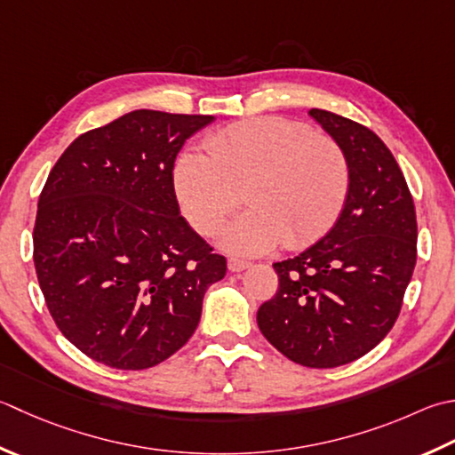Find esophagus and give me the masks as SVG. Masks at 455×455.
<instances>
[{
  "mask_svg": "<svg viewBox=\"0 0 455 455\" xmlns=\"http://www.w3.org/2000/svg\"><path fill=\"white\" fill-rule=\"evenodd\" d=\"M251 262L248 260H240V258H228V270L230 272H243L246 270Z\"/></svg>",
  "mask_w": 455,
  "mask_h": 455,
  "instance_id": "obj_1",
  "label": "esophagus"
}]
</instances>
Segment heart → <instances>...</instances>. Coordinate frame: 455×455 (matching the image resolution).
I'll return each mask as SVG.
<instances>
[{"mask_svg":"<svg viewBox=\"0 0 455 455\" xmlns=\"http://www.w3.org/2000/svg\"><path fill=\"white\" fill-rule=\"evenodd\" d=\"M207 156L183 151L173 189L185 219L215 235L240 204L248 211L220 236L233 252L311 244L331 228L351 191V164L333 138L278 116L235 122L204 140Z\"/></svg>","mask_w":455,"mask_h":455,"instance_id":"b5f03b06","label":"heart"}]
</instances>
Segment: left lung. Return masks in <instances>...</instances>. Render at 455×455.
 <instances>
[{"instance_id":"1","label":"left lung","mask_w":455,"mask_h":455,"mask_svg":"<svg viewBox=\"0 0 455 455\" xmlns=\"http://www.w3.org/2000/svg\"><path fill=\"white\" fill-rule=\"evenodd\" d=\"M309 116L349 157V199L322 240L274 264L278 291L256 322L290 361L333 369L393 329L416 266L418 227L404 175L377 133L327 110Z\"/></svg>"}]
</instances>
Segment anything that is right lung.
<instances>
[{"instance_id": "add662e5", "label": "right lung", "mask_w": 455, "mask_h": 455, "mask_svg": "<svg viewBox=\"0 0 455 455\" xmlns=\"http://www.w3.org/2000/svg\"><path fill=\"white\" fill-rule=\"evenodd\" d=\"M212 116L133 110L78 136L44 183L33 262L57 327L122 371L189 341L227 258L195 233L173 189L175 157Z\"/></svg>"}]
</instances>
